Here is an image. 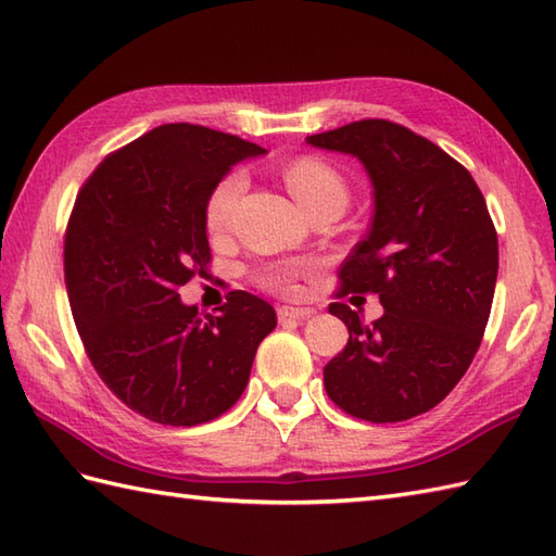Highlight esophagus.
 <instances>
[{
  "label": "esophagus",
  "mask_w": 556,
  "mask_h": 556,
  "mask_svg": "<svg viewBox=\"0 0 556 556\" xmlns=\"http://www.w3.org/2000/svg\"><path fill=\"white\" fill-rule=\"evenodd\" d=\"M313 315V308H293V305H281L279 308V320H308Z\"/></svg>",
  "instance_id": "esophagus-1"
}]
</instances>
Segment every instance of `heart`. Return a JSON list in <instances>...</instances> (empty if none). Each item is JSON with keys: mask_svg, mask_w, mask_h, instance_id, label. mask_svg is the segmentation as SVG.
<instances>
[{"mask_svg": "<svg viewBox=\"0 0 556 556\" xmlns=\"http://www.w3.org/2000/svg\"><path fill=\"white\" fill-rule=\"evenodd\" d=\"M285 181L293 198L299 200L303 210H311L325 200H344L346 203V184L341 179L334 167L317 157H299L293 160L285 169ZM248 179L245 172L236 169L224 176V179L212 188L205 205V222L207 229L215 233H224L233 222L236 205L245 191ZM313 265L308 260H287V263H271L260 269L257 281L269 291L291 293L296 289L299 277L308 275Z\"/></svg>", "mask_w": 556, "mask_h": 556, "instance_id": "b5f03b06", "label": "heart"}]
</instances>
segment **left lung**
I'll use <instances>...</instances> for the list:
<instances>
[{"label": "left lung", "instance_id": "8db88e82", "mask_svg": "<svg viewBox=\"0 0 556 556\" xmlns=\"http://www.w3.org/2000/svg\"><path fill=\"white\" fill-rule=\"evenodd\" d=\"M305 143L356 157L372 186V222L339 277L341 291L377 293L384 315L365 327L332 303L349 344L325 365L329 399L370 422L430 410L466 375L497 285V231L478 184L408 128L365 119Z\"/></svg>", "mask_w": 556, "mask_h": 556}]
</instances>
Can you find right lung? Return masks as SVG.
<instances>
[{
	"instance_id": "right-lung-1",
	"label": "right lung",
	"mask_w": 556,
	"mask_h": 556,
	"mask_svg": "<svg viewBox=\"0 0 556 556\" xmlns=\"http://www.w3.org/2000/svg\"><path fill=\"white\" fill-rule=\"evenodd\" d=\"M255 143L164 124L114 152L80 188L64 239L71 313L102 382L162 425L207 422L231 408L277 313L231 291L200 317L179 287L210 263L205 205Z\"/></svg>"
}]
</instances>
